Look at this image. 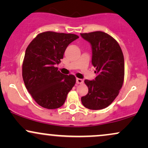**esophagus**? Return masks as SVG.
<instances>
[{
	"mask_svg": "<svg viewBox=\"0 0 148 148\" xmlns=\"http://www.w3.org/2000/svg\"><path fill=\"white\" fill-rule=\"evenodd\" d=\"M76 84H83V83H84V81H83L82 79H76Z\"/></svg>",
	"mask_w": 148,
	"mask_h": 148,
	"instance_id": "esophagus-1",
	"label": "esophagus"
}]
</instances>
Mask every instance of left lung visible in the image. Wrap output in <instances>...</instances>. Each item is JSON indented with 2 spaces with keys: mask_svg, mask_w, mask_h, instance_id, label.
I'll return each mask as SVG.
<instances>
[{
  "mask_svg": "<svg viewBox=\"0 0 148 148\" xmlns=\"http://www.w3.org/2000/svg\"><path fill=\"white\" fill-rule=\"evenodd\" d=\"M90 44L92 64L96 67L94 80L86 79L88 93L81 97L83 105L91 110L106 108L114 101L121 89L125 76L122 49L115 39L101 31L81 33Z\"/></svg>",
  "mask_w": 148,
  "mask_h": 148,
  "instance_id": "left-lung-1",
  "label": "left lung"
}]
</instances>
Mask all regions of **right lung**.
<instances>
[{"label":"right lung","mask_w":148,"mask_h":148,"mask_svg":"<svg viewBox=\"0 0 148 148\" xmlns=\"http://www.w3.org/2000/svg\"><path fill=\"white\" fill-rule=\"evenodd\" d=\"M74 34L45 32L39 34L25 50L22 76L28 92L40 106L48 109L60 108L75 85L74 75H64L56 64L63 58Z\"/></svg>","instance_id":"add662e5"}]
</instances>
